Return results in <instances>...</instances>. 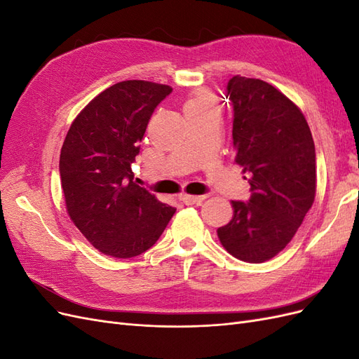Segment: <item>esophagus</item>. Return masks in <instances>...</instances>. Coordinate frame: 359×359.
I'll list each match as a JSON object with an SVG mask.
<instances>
[{
	"instance_id": "obj_1",
	"label": "esophagus",
	"mask_w": 359,
	"mask_h": 359,
	"mask_svg": "<svg viewBox=\"0 0 359 359\" xmlns=\"http://www.w3.org/2000/svg\"><path fill=\"white\" fill-rule=\"evenodd\" d=\"M205 198L206 196H191V194H184L181 199L184 203H187V205H199L205 201Z\"/></svg>"
}]
</instances>
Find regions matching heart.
I'll return each instance as SVG.
<instances>
[{
  "label": "heart",
  "mask_w": 359,
  "mask_h": 359,
  "mask_svg": "<svg viewBox=\"0 0 359 359\" xmlns=\"http://www.w3.org/2000/svg\"><path fill=\"white\" fill-rule=\"evenodd\" d=\"M203 104H214L212 95L208 91H199L193 94L186 102V106H203Z\"/></svg>",
  "instance_id": "obj_1"
}]
</instances>
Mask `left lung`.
Instances as JSON below:
<instances>
[{"mask_svg": "<svg viewBox=\"0 0 359 359\" xmlns=\"http://www.w3.org/2000/svg\"><path fill=\"white\" fill-rule=\"evenodd\" d=\"M226 88L233 106L235 161L252 194L248 202L232 201V220L217 235L227 253L260 264L290 243L311 208L316 151L299 107L273 85L233 76Z\"/></svg>", "mask_w": 359, "mask_h": 359, "instance_id": "left-lung-1", "label": "left lung"}]
</instances>
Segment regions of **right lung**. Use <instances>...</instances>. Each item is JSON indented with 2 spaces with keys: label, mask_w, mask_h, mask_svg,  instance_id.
Segmentation results:
<instances>
[{
  "label": "right lung",
  "mask_w": 359,
  "mask_h": 359,
  "mask_svg": "<svg viewBox=\"0 0 359 359\" xmlns=\"http://www.w3.org/2000/svg\"><path fill=\"white\" fill-rule=\"evenodd\" d=\"M168 85L123 81L72 123L60 156L61 187L74 226L103 255L127 259L153 247L175 208L135 181L132 163Z\"/></svg>",
  "instance_id": "right-lung-1"
}]
</instances>
